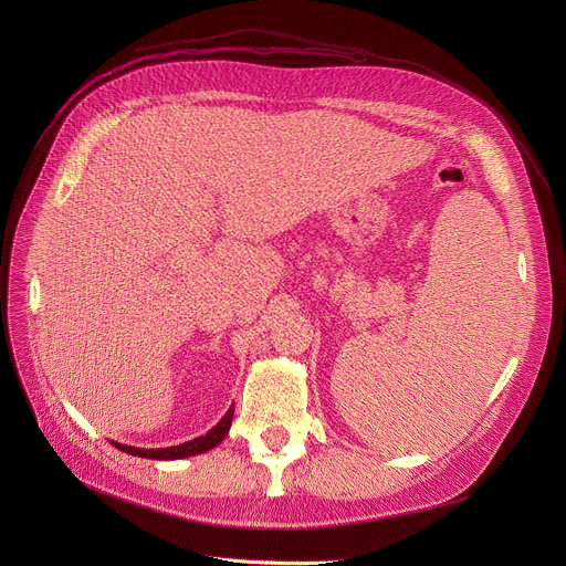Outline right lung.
I'll return each instance as SVG.
<instances>
[{"instance_id": "right-lung-1", "label": "right lung", "mask_w": 566, "mask_h": 566, "mask_svg": "<svg viewBox=\"0 0 566 566\" xmlns=\"http://www.w3.org/2000/svg\"><path fill=\"white\" fill-rule=\"evenodd\" d=\"M232 415H234V408H230L221 421L208 430L206 434L192 439V441H186L181 446H170V448H151V450H145V448H134V446H125V443H116L112 441V446H116L118 450L127 452V454H134V457H143V459H156V461H172V459H186V457H195V454H201V452H208L212 450L214 446H219L228 430H230V423H232Z\"/></svg>"}]
</instances>
